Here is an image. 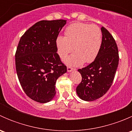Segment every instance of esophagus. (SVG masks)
<instances>
[{
  "instance_id": "obj_1",
  "label": "esophagus",
  "mask_w": 132,
  "mask_h": 132,
  "mask_svg": "<svg viewBox=\"0 0 132 132\" xmlns=\"http://www.w3.org/2000/svg\"><path fill=\"white\" fill-rule=\"evenodd\" d=\"M67 70H68V72H71V71H72L73 70H75V69L73 68L70 67V66H68Z\"/></svg>"
}]
</instances>
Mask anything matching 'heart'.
I'll return each instance as SVG.
<instances>
[{
	"label": "heart",
	"instance_id": "obj_1",
	"mask_svg": "<svg viewBox=\"0 0 132 132\" xmlns=\"http://www.w3.org/2000/svg\"><path fill=\"white\" fill-rule=\"evenodd\" d=\"M102 43V34L96 25L75 23L65 30V36L56 39L57 53L61 59L74 50L75 52L64 60L66 64L78 66L84 62L91 63L99 54Z\"/></svg>",
	"mask_w": 132,
	"mask_h": 132
}]
</instances>
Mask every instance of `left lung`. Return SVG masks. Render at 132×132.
I'll return each mask as SVG.
<instances>
[{
  "label": "left lung",
  "mask_w": 132,
  "mask_h": 132,
  "mask_svg": "<svg viewBox=\"0 0 132 132\" xmlns=\"http://www.w3.org/2000/svg\"><path fill=\"white\" fill-rule=\"evenodd\" d=\"M101 30L102 43L99 54L90 64L78 70L82 79L76 91L80 99L87 102L96 100L109 91L119 64L115 39L104 27Z\"/></svg>",
  "instance_id": "8db88e82"
}]
</instances>
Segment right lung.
Returning <instances> with one entry per match:
<instances>
[{
	"mask_svg": "<svg viewBox=\"0 0 132 132\" xmlns=\"http://www.w3.org/2000/svg\"><path fill=\"white\" fill-rule=\"evenodd\" d=\"M65 20H42L21 37L15 54L17 75L30 98L41 103L55 96L57 79L67 71L57 52L56 39Z\"/></svg>",
	"mask_w": 132,
	"mask_h": 132,
	"instance_id": "obj_1",
	"label": "right lung"
}]
</instances>
